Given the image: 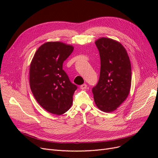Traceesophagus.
Segmentation results:
<instances>
[{
  "label": "esophagus",
  "instance_id": "esophagus-1",
  "mask_svg": "<svg viewBox=\"0 0 158 158\" xmlns=\"http://www.w3.org/2000/svg\"><path fill=\"white\" fill-rule=\"evenodd\" d=\"M86 88H87V84H82V85H80V89H86Z\"/></svg>",
  "mask_w": 158,
  "mask_h": 158
}]
</instances>
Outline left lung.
Returning a JSON list of instances; mask_svg holds the SVG:
<instances>
[{
    "label": "left lung",
    "instance_id": "1",
    "mask_svg": "<svg viewBox=\"0 0 158 158\" xmlns=\"http://www.w3.org/2000/svg\"><path fill=\"white\" fill-rule=\"evenodd\" d=\"M101 60L98 84L92 89L94 102L101 111L116 110L127 98L131 87V64L127 50L116 40L100 37L95 41Z\"/></svg>",
    "mask_w": 158,
    "mask_h": 158
}]
</instances>
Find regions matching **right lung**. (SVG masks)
<instances>
[{
	"label": "right lung",
	"mask_w": 158,
	"mask_h": 158,
	"mask_svg": "<svg viewBox=\"0 0 158 158\" xmlns=\"http://www.w3.org/2000/svg\"><path fill=\"white\" fill-rule=\"evenodd\" d=\"M74 47L60 41L46 42L35 52L30 66V85L40 106L52 114H62L70 108L77 89L63 70V62Z\"/></svg>",
	"instance_id": "add662e5"
}]
</instances>
